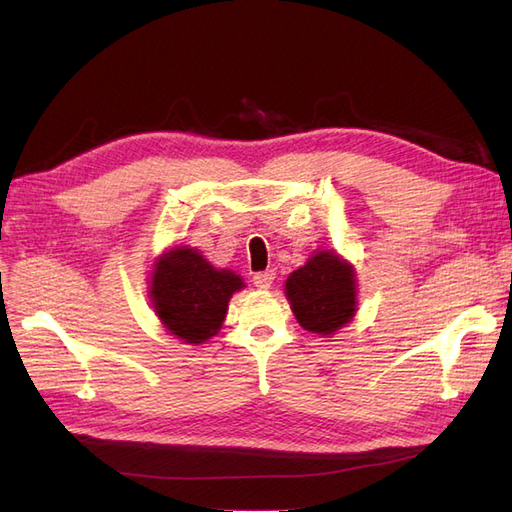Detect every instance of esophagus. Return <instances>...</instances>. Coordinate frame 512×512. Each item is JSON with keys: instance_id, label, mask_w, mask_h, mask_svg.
<instances>
[{"instance_id": "1", "label": "esophagus", "mask_w": 512, "mask_h": 512, "mask_svg": "<svg viewBox=\"0 0 512 512\" xmlns=\"http://www.w3.org/2000/svg\"><path fill=\"white\" fill-rule=\"evenodd\" d=\"M273 280H275V273H273V271H262V273H256V275H254V284H256V288H260V290L271 288Z\"/></svg>"}]
</instances>
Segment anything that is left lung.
Here are the masks:
<instances>
[{"instance_id": "obj_1", "label": "left lung", "mask_w": 512, "mask_h": 512, "mask_svg": "<svg viewBox=\"0 0 512 512\" xmlns=\"http://www.w3.org/2000/svg\"><path fill=\"white\" fill-rule=\"evenodd\" d=\"M286 297L305 331L333 335L356 312L354 269L335 252H318L290 273Z\"/></svg>"}]
</instances>
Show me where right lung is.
<instances>
[{
    "label": "right lung",
    "instance_id": "1",
    "mask_svg": "<svg viewBox=\"0 0 512 512\" xmlns=\"http://www.w3.org/2000/svg\"><path fill=\"white\" fill-rule=\"evenodd\" d=\"M243 286L235 271L215 269L198 250L173 247L153 267L149 297L164 329L203 344L222 329L228 301Z\"/></svg>",
    "mask_w": 512,
    "mask_h": 512
}]
</instances>
